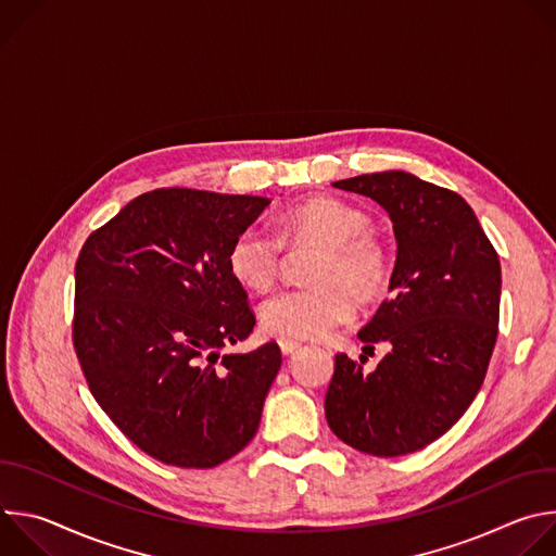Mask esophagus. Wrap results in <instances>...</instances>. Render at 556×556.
Instances as JSON below:
<instances>
[{
    "instance_id": "obj_1",
    "label": "esophagus",
    "mask_w": 556,
    "mask_h": 556,
    "mask_svg": "<svg viewBox=\"0 0 556 556\" xmlns=\"http://www.w3.org/2000/svg\"><path fill=\"white\" fill-rule=\"evenodd\" d=\"M299 348H301V343H299V341H294V339H279V350H281V354H283V356L294 354Z\"/></svg>"
}]
</instances>
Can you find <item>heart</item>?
<instances>
[{
  "label": "heart",
  "instance_id": "heart-1",
  "mask_svg": "<svg viewBox=\"0 0 556 556\" xmlns=\"http://www.w3.org/2000/svg\"><path fill=\"white\" fill-rule=\"evenodd\" d=\"M371 217L334 195H312L286 208L277 219L279 240L249 226L228 249L232 279L251 292H268L281 266L286 247L319 244L309 281L314 286L281 290L262 305V326L281 339H319L354 319L356 301L380 299L391 281V257L369 232Z\"/></svg>",
  "mask_w": 556,
  "mask_h": 556
}]
</instances>
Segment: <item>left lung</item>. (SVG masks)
I'll return each mask as SVG.
<instances>
[{"mask_svg":"<svg viewBox=\"0 0 556 556\" xmlns=\"http://www.w3.org/2000/svg\"><path fill=\"white\" fill-rule=\"evenodd\" d=\"M332 187L378 202L399 255L391 296L358 339L391 352L374 371L337 354L326 418L345 444L407 455L444 435L478 395L497 341L502 266L472 208L455 191L407 172L365 174Z\"/></svg>","mask_w":556,"mask_h":556,"instance_id":"obj_1","label":"left lung"}]
</instances>
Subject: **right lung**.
<instances>
[{
	"label": "right lung",
	"mask_w": 556,
	"mask_h": 556,
	"mask_svg": "<svg viewBox=\"0 0 556 556\" xmlns=\"http://www.w3.org/2000/svg\"><path fill=\"white\" fill-rule=\"evenodd\" d=\"M268 204L260 195L155 189L123 206L78 253L76 358L112 422L165 464L213 468L257 433L279 345L219 350L255 328L226 257Z\"/></svg>",
	"instance_id": "right-lung-1"
}]
</instances>
